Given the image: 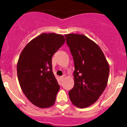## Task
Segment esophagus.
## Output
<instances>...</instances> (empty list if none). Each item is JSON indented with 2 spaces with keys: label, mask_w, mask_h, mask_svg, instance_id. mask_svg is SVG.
Wrapping results in <instances>:
<instances>
[{
  "label": "esophagus",
  "mask_w": 127,
  "mask_h": 127,
  "mask_svg": "<svg viewBox=\"0 0 127 127\" xmlns=\"http://www.w3.org/2000/svg\"><path fill=\"white\" fill-rule=\"evenodd\" d=\"M60 81H63V80L64 79V76H61V77H60Z\"/></svg>",
  "instance_id": "1"
}]
</instances>
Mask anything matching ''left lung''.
I'll list each match as a JSON object with an SVG mask.
<instances>
[{
    "mask_svg": "<svg viewBox=\"0 0 127 127\" xmlns=\"http://www.w3.org/2000/svg\"><path fill=\"white\" fill-rule=\"evenodd\" d=\"M74 62V86L69 92L72 103L85 108L97 101L107 86L109 65L97 44L83 34L65 35Z\"/></svg>",
    "mask_w": 127,
    "mask_h": 127,
    "instance_id": "left-lung-1",
    "label": "left lung"
}]
</instances>
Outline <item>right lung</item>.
I'll use <instances>...</instances> for the list:
<instances>
[{
    "label": "right lung",
    "instance_id": "add662e5",
    "mask_svg": "<svg viewBox=\"0 0 127 127\" xmlns=\"http://www.w3.org/2000/svg\"><path fill=\"white\" fill-rule=\"evenodd\" d=\"M65 41L61 34L41 33L20 54L17 64L19 83L27 98L37 107H50L55 102L60 86L53 72L51 60Z\"/></svg>",
    "mask_w": 127,
    "mask_h": 127
}]
</instances>
